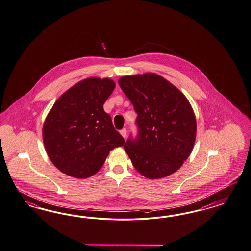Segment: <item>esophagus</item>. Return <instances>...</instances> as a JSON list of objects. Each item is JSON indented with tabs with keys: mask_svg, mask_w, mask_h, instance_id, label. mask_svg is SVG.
<instances>
[{
	"mask_svg": "<svg viewBox=\"0 0 251 251\" xmlns=\"http://www.w3.org/2000/svg\"><path fill=\"white\" fill-rule=\"evenodd\" d=\"M120 132H121L123 138H126V136H127V130L126 129H122V130H120Z\"/></svg>",
	"mask_w": 251,
	"mask_h": 251,
	"instance_id": "1",
	"label": "esophagus"
}]
</instances>
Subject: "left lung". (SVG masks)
<instances>
[{
    "label": "left lung",
    "mask_w": 251,
    "mask_h": 251,
    "mask_svg": "<svg viewBox=\"0 0 251 251\" xmlns=\"http://www.w3.org/2000/svg\"><path fill=\"white\" fill-rule=\"evenodd\" d=\"M119 84L137 113L138 136L124 145L133 167L152 180L175 173L188 158L197 136L189 101L155 73L123 76Z\"/></svg>",
    "instance_id": "1"
}]
</instances>
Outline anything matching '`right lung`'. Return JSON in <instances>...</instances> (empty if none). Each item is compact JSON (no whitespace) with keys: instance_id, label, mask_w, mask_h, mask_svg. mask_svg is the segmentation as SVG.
Listing matches in <instances>:
<instances>
[{"instance_id":"obj_1","label":"right lung","mask_w":251,"mask_h":251,"mask_svg":"<svg viewBox=\"0 0 251 251\" xmlns=\"http://www.w3.org/2000/svg\"><path fill=\"white\" fill-rule=\"evenodd\" d=\"M115 86L110 78H85L52 105L44 121L43 139L47 155L61 173L78 179L91 177L112 149L124 145L103 107Z\"/></svg>"}]
</instances>
